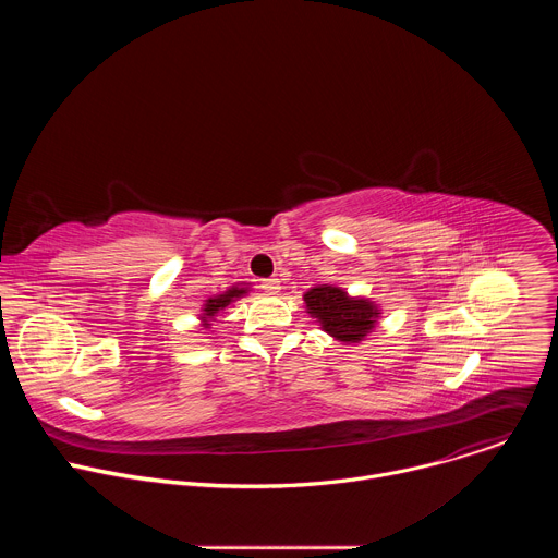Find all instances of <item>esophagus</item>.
Here are the masks:
<instances>
[{
  "label": "esophagus",
  "instance_id": "34e87169",
  "mask_svg": "<svg viewBox=\"0 0 558 558\" xmlns=\"http://www.w3.org/2000/svg\"><path fill=\"white\" fill-rule=\"evenodd\" d=\"M260 287H263L267 293H271V295H274V293H278V291H280V280H278V278H267V280H263V282H260Z\"/></svg>",
  "mask_w": 558,
  "mask_h": 558
}]
</instances>
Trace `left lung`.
<instances>
[{"instance_id": "obj_1", "label": "left lung", "mask_w": 558, "mask_h": 558, "mask_svg": "<svg viewBox=\"0 0 558 558\" xmlns=\"http://www.w3.org/2000/svg\"><path fill=\"white\" fill-rule=\"evenodd\" d=\"M306 313L342 344H360L373 333L381 308L371 298L349 295L342 287L315 284L304 295Z\"/></svg>"}]
</instances>
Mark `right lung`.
Masks as SVG:
<instances>
[{"label":"right lung","mask_w":558,"mask_h":558,"mask_svg":"<svg viewBox=\"0 0 558 558\" xmlns=\"http://www.w3.org/2000/svg\"><path fill=\"white\" fill-rule=\"evenodd\" d=\"M252 291V284L250 282H235L231 284L229 289H225L222 293H214L209 295L203 306H201V313H198V320H201V327L205 331L211 329V325L218 320V313H222L227 306H231L235 300L245 298L247 293Z\"/></svg>","instance_id":"1"}]
</instances>
